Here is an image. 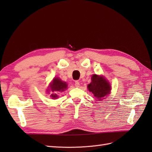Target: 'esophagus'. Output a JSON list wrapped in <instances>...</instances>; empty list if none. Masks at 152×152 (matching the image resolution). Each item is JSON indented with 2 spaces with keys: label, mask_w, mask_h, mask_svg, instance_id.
Instances as JSON below:
<instances>
[{
  "label": "esophagus",
  "mask_w": 152,
  "mask_h": 152,
  "mask_svg": "<svg viewBox=\"0 0 152 152\" xmlns=\"http://www.w3.org/2000/svg\"><path fill=\"white\" fill-rule=\"evenodd\" d=\"M74 85H75V87L76 88H79L80 87V82L78 81H76L75 82V83H74Z\"/></svg>",
  "instance_id": "esophagus-1"
}]
</instances>
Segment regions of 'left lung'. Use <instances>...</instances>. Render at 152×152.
I'll list each match as a JSON object with an SVG mask.
<instances>
[{"mask_svg":"<svg viewBox=\"0 0 152 152\" xmlns=\"http://www.w3.org/2000/svg\"><path fill=\"white\" fill-rule=\"evenodd\" d=\"M88 88L98 101L106 99L112 89L110 84L104 76L96 74H93L91 76V82L88 84Z\"/></svg>","mask_w":152,"mask_h":152,"instance_id":"obj_1","label":"left lung"}]
</instances>
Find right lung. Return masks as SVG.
<instances>
[{"label":"right lung","mask_w":152,"mask_h":152,"mask_svg":"<svg viewBox=\"0 0 152 152\" xmlns=\"http://www.w3.org/2000/svg\"><path fill=\"white\" fill-rule=\"evenodd\" d=\"M66 89H67V83L65 82H63L60 78L55 77L52 82L50 83L49 88L47 89V91H50L51 90L52 93L55 91L62 92L64 91ZM50 96L52 97V99H54L58 97L56 93H52Z\"/></svg>","instance_id":"right-lung-1"}]
</instances>
